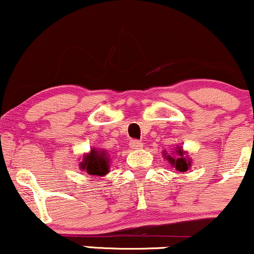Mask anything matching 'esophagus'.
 Returning a JSON list of instances; mask_svg holds the SVG:
<instances>
[{
  "instance_id": "34e87169",
  "label": "esophagus",
  "mask_w": 254,
  "mask_h": 254,
  "mask_svg": "<svg viewBox=\"0 0 254 254\" xmlns=\"http://www.w3.org/2000/svg\"><path fill=\"white\" fill-rule=\"evenodd\" d=\"M143 143L139 142V140H131L130 142V148L132 150H138V149H142Z\"/></svg>"
}]
</instances>
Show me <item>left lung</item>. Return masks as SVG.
<instances>
[{
  "mask_svg": "<svg viewBox=\"0 0 254 254\" xmlns=\"http://www.w3.org/2000/svg\"><path fill=\"white\" fill-rule=\"evenodd\" d=\"M163 156L177 172L185 173L191 167V158L189 157L188 151L183 150L182 146L180 145H176V148L170 154L163 151Z\"/></svg>",
  "mask_w": 254,
  "mask_h": 254,
  "instance_id": "left-lung-1",
  "label": "left lung"
}]
</instances>
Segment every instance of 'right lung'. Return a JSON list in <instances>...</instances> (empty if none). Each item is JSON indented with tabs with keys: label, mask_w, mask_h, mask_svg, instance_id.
I'll return each instance as SVG.
<instances>
[{
	"label": "right lung",
	"mask_w": 254,
	"mask_h": 254,
	"mask_svg": "<svg viewBox=\"0 0 254 254\" xmlns=\"http://www.w3.org/2000/svg\"><path fill=\"white\" fill-rule=\"evenodd\" d=\"M79 168L91 176H105L110 172V157L104 149L92 148L90 152L79 158Z\"/></svg>",
	"instance_id": "add662e5"
}]
</instances>
